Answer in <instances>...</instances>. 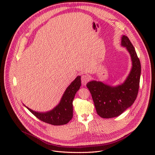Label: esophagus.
<instances>
[{
    "instance_id": "obj_1",
    "label": "esophagus",
    "mask_w": 155,
    "mask_h": 155,
    "mask_svg": "<svg viewBox=\"0 0 155 155\" xmlns=\"http://www.w3.org/2000/svg\"><path fill=\"white\" fill-rule=\"evenodd\" d=\"M81 83H82V84L83 85H85L88 81H90V77L88 75H83L81 76Z\"/></svg>"
}]
</instances>
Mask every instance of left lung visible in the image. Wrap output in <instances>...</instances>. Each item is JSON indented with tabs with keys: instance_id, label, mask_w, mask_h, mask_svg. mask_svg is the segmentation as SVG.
Here are the masks:
<instances>
[{
	"instance_id": "left-lung-1",
	"label": "left lung",
	"mask_w": 155,
	"mask_h": 155,
	"mask_svg": "<svg viewBox=\"0 0 155 155\" xmlns=\"http://www.w3.org/2000/svg\"><path fill=\"white\" fill-rule=\"evenodd\" d=\"M121 45L131 56L132 68L125 81L118 86H110L102 82L91 81L86 84L90 90L97 114L102 118L118 117L136 101L139 88L141 65L134 46L127 36L123 35Z\"/></svg>"
}]
</instances>
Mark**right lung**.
I'll return each instance as SVG.
<instances>
[{"label": "right lung", "instance_id": "1", "mask_svg": "<svg viewBox=\"0 0 155 155\" xmlns=\"http://www.w3.org/2000/svg\"><path fill=\"white\" fill-rule=\"evenodd\" d=\"M80 86L81 77L78 76L66 89L59 104L50 112H37L26 106V107L34 116L43 122L56 126L65 124L73 117L72 102Z\"/></svg>", "mask_w": 155, "mask_h": 155}]
</instances>
